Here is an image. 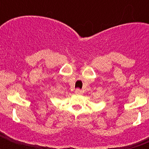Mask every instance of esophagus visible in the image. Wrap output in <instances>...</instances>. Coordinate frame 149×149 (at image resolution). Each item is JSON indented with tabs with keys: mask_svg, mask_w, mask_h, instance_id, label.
<instances>
[{
	"mask_svg": "<svg viewBox=\"0 0 149 149\" xmlns=\"http://www.w3.org/2000/svg\"><path fill=\"white\" fill-rule=\"evenodd\" d=\"M75 93H76V94L81 95V94H82V91H81V89H76V90H75Z\"/></svg>",
	"mask_w": 149,
	"mask_h": 149,
	"instance_id": "esophagus-1",
	"label": "esophagus"
}]
</instances>
